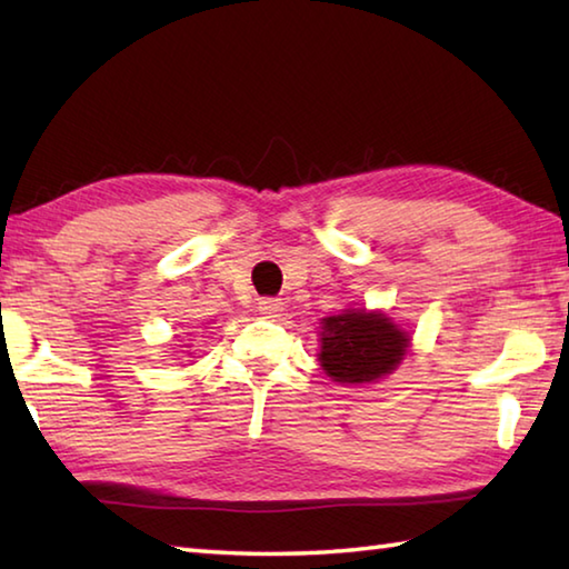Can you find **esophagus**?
Instances as JSON below:
<instances>
[{"instance_id":"1","label":"esophagus","mask_w":569,"mask_h":569,"mask_svg":"<svg viewBox=\"0 0 569 569\" xmlns=\"http://www.w3.org/2000/svg\"><path fill=\"white\" fill-rule=\"evenodd\" d=\"M258 311H261L266 319H276V316H281L283 311V301L281 298H261V301H258Z\"/></svg>"}]
</instances>
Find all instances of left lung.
<instances>
[{
	"instance_id": "8db88e82",
	"label": "left lung",
	"mask_w": 569,
	"mask_h": 569,
	"mask_svg": "<svg viewBox=\"0 0 569 569\" xmlns=\"http://www.w3.org/2000/svg\"><path fill=\"white\" fill-rule=\"evenodd\" d=\"M407 346V333L383 313L346 311L323 319L319 359L333 381L369 383L397 369Z\"/></svg>"
}]
</instances>
